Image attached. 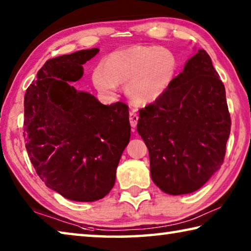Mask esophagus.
Wrapping results in <instances>:
<instances>
[{"label":"esophagus","mask_w":251,"mask_h":251,"mask_svg":"<svg viewBox=\"0 0 251 251\" xmlns=\"http://www.w3.org/2000/svg\"><path fill=\"white\" fill-rule=\"evenodd\" d=\"M138 118H139V116L135 112H131L129 114V123H130V126L133 127V130H135V127H136V125H137Z\"/></svg>","instance_id":"esophagus-1"}]
</instances>
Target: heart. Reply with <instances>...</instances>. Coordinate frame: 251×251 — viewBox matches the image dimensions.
<instances>
[{
    "instance_id": "b5f03b06",
    "label": "heart",
    "mask_w": 251,
    "mask_h": 251,
    "mask_svg": "<svg viewBox=\"0 0 251 251\" xmlns=\"http://www.w3.org/2000/svg\"><path fill=\"white\" fill-rule=\"evenodd\" d=\"M178 61L171 50L134 45L116 50L93 72V82L101 94H115L117 84H126V94L136 105L160 100L171 88Z\"/></svg>"
}]
</instances>
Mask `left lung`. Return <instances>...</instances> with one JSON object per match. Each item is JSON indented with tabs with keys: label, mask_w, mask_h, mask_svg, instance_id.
I'll return each instance as SVG.
<instances>
[{
	"label": "left lung",
	"mask_w": 251,
	"mask_h": 251,
	"mask_svg": "<svg viewBox=\"0 0 251 251\" xmlns=\"http://www.w3.org/2000/svg\"><path fill=\"white\" fill-rule=\"evenodd\" d=\"M230 126L224 84L199 50L166 94L139 109L152 181L171 195L201 188L224 163Z\"/></svg>",
	"instance_id": "8db88e82"
}]
</instances>
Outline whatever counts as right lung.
<instances>
[{
	"label": "right lung",
	"instance_id": "obj_1",
	"mask_svg": "<svg viewBox=\"0 0 251 251\" xmlns=\"http://www.w3.org/2000/svg\"><path fill=\"white\" fill-rule=\"evenodd\" d=\"M97 53L82 50L48 59L24 96L29 160L49 188L76 201H95L110 192L130 137L128 106L103 105L72 86Z\"/></svg>",
	"mask_w": 251,
	"mask_h": 251
}]
</instances>
